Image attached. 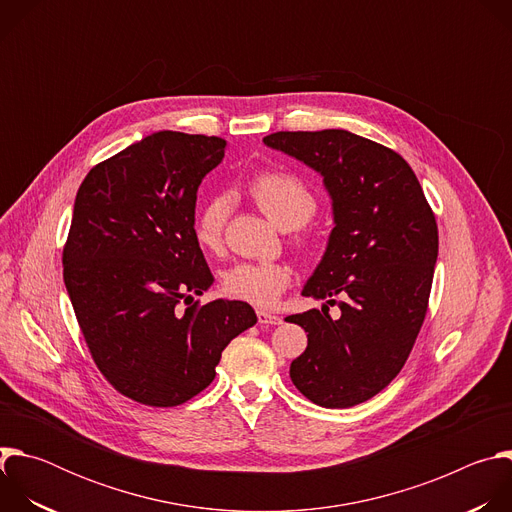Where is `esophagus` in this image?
I'll list each match as a JSON object with an SVG mask.
<instances>
[{
	"label": "esophagus",
	"instance_id": "1",
	"mask_svg": "<svg viewBox=\"0 0 512 512\" xmlns=\"http://www.w3.org/2000/svg\"><path fill=\"white\" fill-rule=\"evenodd\" d=\"M257 318H259V324H265V326H279L283 320L271 312H265V310H259L257 312Z\"/></svg>",
	"mask_w": 512,
	"mask_h": 512
}]
</instances>
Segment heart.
I'll use <instances>...</instances> for the list:
<instances>
[{
    "mask_svg": "<svg viewBox=\"0 0 512 512\" xmlns=\"http://www.w3.org/2000/svg\"><path fill=\"white\" fill-rule=\"evenodd\" d=\"M247 194L255 206L281 231H298L316 214V196L310 186L296 174L265 170L247 184ZM229 214V198L212 196L196 216L194 237L208 253L223 249V235ZM298 245L306 249V239ZM294 271L285 263H237L223 275V287L231 298L249 302L259 308L273 306L289 287Z\"/></svg>",
    "mask_w": 512,
    "mask_h": 512,
    "instance_id": "1",
    "label": "heart"
}]
</instances>
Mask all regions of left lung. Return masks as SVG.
<instances>
[{
  "mask_svg": "<svg viewBox=\"0 0 512 512\" xmlns=\"http://www.w3.org/2000/svg\"><path fill=\"white\" fill-rule=\"evenodd\" d=\"M263 143L316 170L334 214L326 253L302 289L324 306L285 318L308 332L289 377L320 407L364 403L399 375L425 320L437 259L433 210L411 166L367 137L277 131ZM334 303L338 319L327 314Z\"/></svg>",
  "mask_w": 512,
  "mask_h": 512,
  "instance_id": "left-lung-1",
  "label": "left lung"
}]
</instances>
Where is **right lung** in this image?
Returning a JSON list of instances; mask_svg holds the SVG:
<instances>
[{"label": "right lung", "instance_id": "obj_1", "mask_svg": "<svg viewBox=\"0 0 512 512\" xmlns=\"http://www.w3.org/2000/svg\"><path fill=\"white\" fill-rule=\"evenodd\" d=\"M225 148L158 131L97 164L77 192L62 251L68 298L97 369L143 405L204 391L227 344L257 322L247 302L192 298L214 281L194 237L196 192Z\"/></svg>", "mask_w": 512, "mask_h": 512}]
</instances>
